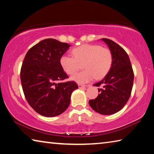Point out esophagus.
Wrapping results in <instances>:
<instances>
[{
  "instance_id": "34e87169",
  "label": "esophagus",
  "mask_w": 154,
  "mask_h": 154,
  "mask_svg": "<svg viewBox=\"0 0 154 154\" xmlns=\"http://www.w3.org/2000/svg\"><path fill=\"white\" fill-rule=\"evenodd\" d=\"M78 86H79V88H87V87H88L89 86V85H83V84H78Z\"/></svg>"
}]
</instances>
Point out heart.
I'll list each match as a JSON object with an SVG mask.
<instances>
[{
    "instance_id": "obj_1",
    "label": "heart",
    "mask_w": 154,
    "mask_h": 154,
    "mask_svg": "<svg viewBox=\"0 0 154 154\" xmlns=\"http://www.w3.org/2000/svg\"><path fill=\"white\" fill-rule=\"evenodd\" d=\"M72 56L63 55L60 64L63 71L69 75H74L83 64L85 70L71 77L79 83L89 82L93 79H100L110 71L113 63V55L107 48L95 44H84L72 50Z\"/></svg>"
}]
</instances>
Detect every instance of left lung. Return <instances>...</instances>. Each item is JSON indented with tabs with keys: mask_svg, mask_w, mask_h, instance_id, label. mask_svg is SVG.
Listing matches in <instances>:
<instances>
[{
	"mask_svg": "<svg viewBox=\"0 0 154 154\" xmlns=\"http://www.w3.org/2000/svg\"><path fill=\"white\" fill-rule=\"evenodd\" d=\"M113 55V63L108 74L93 85L100 87V94L89 100L91 107L98 113L111 115L124 107L131 94L134 72L129 56L118 44L109 38H102Z\"/></svg>",
	"mask_w": 154,
	"mask_h": 154,
	"instance_id": "left-lung-1",
	"label": "left lung"
}]
</instances>
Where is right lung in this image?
<instances>
[{"instance_id": "right-lung-1", "label": "right lung", "mask_w": 154, "mask_h": 154, "mask_svg": "<svg viewBox=\"0 0 154 154\" xmlns=\"http://www.w3.org/2000/svg\"><path fill=\"white\" fill-rule=\"evenodd\" d=\"M70 45L46 38L32 47L26 54L20 71L25 98L36 113L45 117L59 116L71 102V93L78 88L60 64Z\"/></svg>"}]
</instances>
